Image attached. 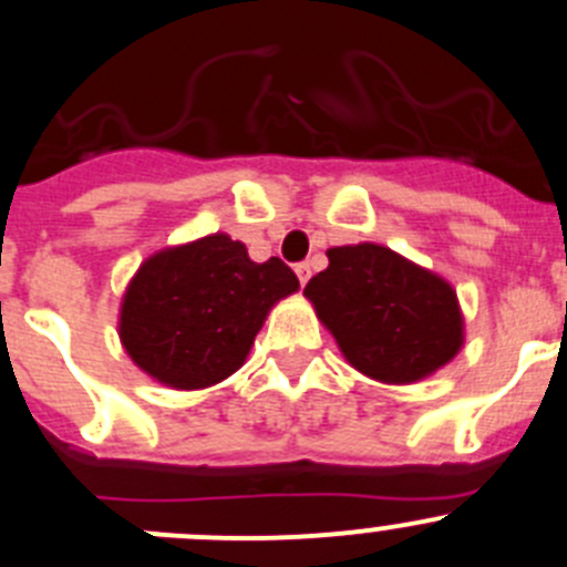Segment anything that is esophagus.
<instances>
[{"instance_id": "34e87169", "label": "esophagus", "mask_w": 567, "mask_h": 567, "mask_svg": "<svg viewBox=\"0 0 567 567\" xmlns=\"http://www.w3.org/2000/svg\"><path fill=\"white\" fill-rule=\"evenodd\" d=\"M296 277H299L301 285H307V279H310V262H296Z\"/></svg>"}]
</instances>
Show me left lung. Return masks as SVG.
I'll return each instance as SVG.
<instances>
[{
	"mask_svg": "<svg viewBox=\"0 0 567 567\" xmlns=\"http://www.w3.org/2000/svg\"><path fill=\"white\" fill-rule=\"evenodd\" d=\"M327 257L305 296L357 371L410 384L463 349V312L446 279L379 244L334 246Z\"/></svg>",
	"mask_w": 567,
	"mask_h": 567,
	"instance_id": "8db88e82",
	"label": "left lung"
}]
</instances>
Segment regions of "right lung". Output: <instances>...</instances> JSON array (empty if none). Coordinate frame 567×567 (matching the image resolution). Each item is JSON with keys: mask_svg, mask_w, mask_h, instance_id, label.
<instances>
[{"mask_svg": "<svg viewBox=\"0 0 567 567\" xmlns=\"http://www.w3.org/2000/svg\"><path fill=\"white\" fill-rule=\"evenodd\" d=\"M296 290L299 279L279 257L249 260L224 233L168 246L126 285L121 346L161 384L210 388L244 365L271 307Z\"/></svg>", "mask_w": 567, "mask_h": 567, "instance_id": "right-lung-1", "label": "right lung"}]
</instances>
